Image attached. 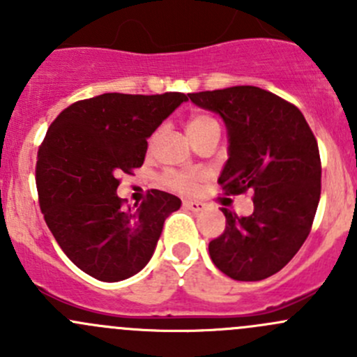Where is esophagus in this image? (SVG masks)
Listing matches in <instances>:
<instances>
[{
	"label": "esophagus",
	"mask_w": 357,
	"mask_h": 357,
	"mask_svg": "<svg viewBox=\"0 0 357 357\" xmlns=\"http://www.w3.org/2000/svg\"><path fill=\"white\" fill-rule=\"evenodd\" d=\"M183 205H185L186 208H190L192 212H200L205 208L204 202H199V200H185L183 202Z\"/></svg>",
	"instance_id": "34e87169"
}]
</instances>
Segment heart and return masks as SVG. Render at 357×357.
<instances>
[{
    "label": "heart",
    "instance_id": "1",
    "mask_svg": "<svg viewBox=\"0 0 357 357\" xmlns=\"http://www.w3.org/2000/svg\"><path fill=\"white\" fill-rule=\"evenodd\" d=\"M219 128L218 121L212 119L211 115L205 114H195L188 119L186 122V132L192 138V142H195L199 136L204 135V132L211 131V129ZM202 176L199 172H192V171H165L162 174V183L167 188L176 190V192L181 193H192L195 192L197 186H199Z\"/></svg>",
    "mask_w": 357,
    "mask_h": 357
}]
</instances>
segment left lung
Here are the masks:
<instances>
[{
	"mask_svg": "<svg viewBox=\"0 0 357 357\" xmlns=\"http://www.w3.org/2000/svg\"><path fill=\"white\" fill-rule=\"evenodd\" d=\"M188 96L226 124L228 160L218 179L225 195L254 193L247 218L221 208L226 228L208 243V255L233 280L269 278L297 254L314 221L321 195L314 135L297 107L255 86Z\"/></svg>",
	"mask_w": 357,
	"mask_h": 357,
	"instance_id": "obj_1",
	"label": "left lung"
}]
</instances>
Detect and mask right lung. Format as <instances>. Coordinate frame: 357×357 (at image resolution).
<instances>
[{"mask_svg":"<svg viewBox=\"0 0 357 357\" xmlns=\"http://www.w3.org/2000/svg\"><path fill=\"white\" fill-rule=\"evenodd\" d=\"M185 93H105L72 103L52 122L36 162L39 207L66 255L100 282H121L152 259L162 226L181 200L152 190L136 208L117 197L121 172L142 167L146 139Z\"/></svg>","mask_w":357,"mask_h":357,"instance_id":"add662e5","label":"right lung"}]
</instances>
